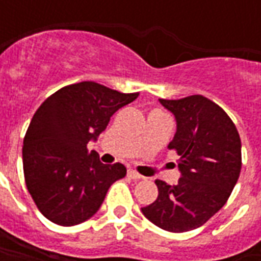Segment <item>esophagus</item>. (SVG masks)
Instances as JSON below:
<instances>
[{
  "mask_svg": "<svg viewBox=\"0 0 261 261\" xmlns=\"http://www.w3.org/2000/svg\"><path fill=\"white\" fill-rule=\"evenodd\" d=\"M127 173H128V176H130L131 179H136V180H138V179H141L142 177V176L140 175L138 172H136L134 169H128V172H127Z\"/></svg>",
  "mask_w": 261,
  "mask_h": 261,
  "instance_id": "esophagus-1",
  "label": "esophagus"
}]
</instances>
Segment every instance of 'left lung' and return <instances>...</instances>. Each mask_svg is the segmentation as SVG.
Instances as JSON below:
<instances>
[{
  "label": "left lung",
  "instance_id": "8db88e82",
  "mask_svg": "<svg viewBox=\"0 0 261 261\" xmlns=\"http://www.w3.org/2000/svg\"><path fill=\"white\" fill-rule=\"evenodd\" d=\"M159 102L175 114L168 148L179 155L181 177L175 186L155 180L158 198L141 211L159 228L179 233L205 224L229 198L241 173V137L224 109L201 95Z\"/></svg>",
  "mask_w": 261,
  "mask_h": 261
}]
</instances>
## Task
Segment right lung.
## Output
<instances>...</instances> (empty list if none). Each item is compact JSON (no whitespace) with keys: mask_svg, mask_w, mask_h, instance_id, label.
Listing matches in <instances>:
<instances>
[{"mask_svg":"<svg viewBox=\"0 0 261 261\" xmlns=\"http://www.w3.org/2000/svg\"><path fill=\"white\" fill-rule=\"evenodd\" d=\"M137 96L84 81L54 92L37 109L23 140V173L33 201L51 222L72 226L89 219L109 187L124 177V165L102 164L86 147Z\"/></svg>","mask_w":261,"mask_h":261,"instance_id":"add662e5","label":"right lung"}]
</instances>
